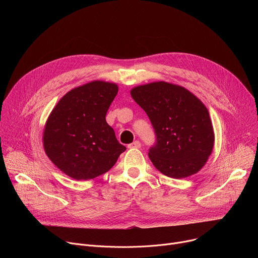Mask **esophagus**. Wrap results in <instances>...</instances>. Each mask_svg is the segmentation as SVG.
<instances>
[{
    "label": "esophagus",
    "instance_id": "esophagus-1",
    "mask_svg": "<svg viewBox=\"0 0 258 258\" xmlns=\"http://www.w3.org/2000/svg\"><path fill=\"white\" fill-rule=\"evenodd\" d=\"M128 147L130 148H140L141 147V143L138 140H136V141H134L133 143H131L128 145Z\"/></svg>",
    "mask_w": 258,
    "mask_h": 258
}]
</instances>
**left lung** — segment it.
Wrapping results in <instances>:
<instances>
[{
    "label": "left lung",
    "mask_w": 258,
    "mask_h": 258,
    "mask_svg": "<svg viewBox=\"0 0 258 258\" xmlns=\"http://www.w3.org/2000/svg\"><path fill=\"white\" fill-rule=\"evenodd\" d=\"M150 118L157 136L148 157L154 166L173 179L195 174L206 164L214 145L207 107L190 91L166 81L131 90Z\"/></svg>",
    "instance_id": "1"
}]
</instances>
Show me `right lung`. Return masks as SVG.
Listing matches in <instances>:
<instances>
[{"mask_svg":"<svg viewBox=\"0 0 258 258\" xmlns=\"http://www.w3.org/2000/svg\"><path fill=\"white\" fill-rule=\"evenodd\" d=\"M118 86L94 80L60 98L44 128V150L52 163L77 181L110 170L126 147L116 139L105 115Z\"/></svg>","mask_w":258,"mask_h":258,"instance_id":"obj_1","label":"right lung"}]
</instances>
